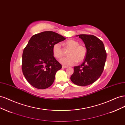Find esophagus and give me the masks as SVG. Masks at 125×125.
<instances>
[{"instance_id":"1","label":"esophagus","mask_w":125,"mask_h":125,"mask_svg":"<svg viewBox=\"0 0 125 125\" xmlns=\"http://www.w3.org/2000/svg\"><path fill=\"white\" fill-rule=\"evenodd\" d=\"M67 67H68L67 66H62V69H65V68H67Z\"/></svg>"}]
</instances>
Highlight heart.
Returning <instances> with one entry per match:
<instances>
[{"mask_svg":"<svg viewBox=\"0 0 125 125\" xmlns=\"http://www.w3.org/2000/svg\"><path fill=\"white\" fill-rule=\"evenodd\" d=\"M65 45L70 50L68 53L69 57L64 58L60 60L63 65L71 66L78 62H82L85 59L87 55V49L84 45H79L78 41L70 39L67 40ZM52 53L57 59H61L63 56V52L61 44L56 43L52 46Z\"/></svg>","mask_w":125,"mask_h":125,"instance_id":"1","label":"heart"}]
</instances>
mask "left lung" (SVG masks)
<instances>
[{
	"instance_id": "8db88e82",
	"label": "left lung",
	"mask_w": 125,
	"mask_h": 125,
	"mask_svg": "<svg viewBox=\"0 0 125 125\" xmlns=\"http://www.w3.org/2000/svg\"><path fill=\"white\" fill-rule=\"evenodd\" d=\"M78 36L83 41L87 55L81 65L74 67V73L70 79L77 85L86 86L93 83L100 77L104 70L107 54L103 43L95 36Z\"/></svg>"
}]
</instances>
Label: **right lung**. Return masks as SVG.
Wrapping results in <instances>:
<instances>
[{"label":"right lung","instance_id":"right-lung-1","mask_svg":"<svg viewBox=\"0 0 125 125\" xmlns=\"http://www.w3.org/2000/svg\"><path fill=\"white\" fill-rule=\"evenodd\" d=\"M66 39L52 31L33 35L22 54V70L29 83L35 88L44 89L54 81L57 71L62 65L54 57L52 46Z\"/></svg>","mask_w":125,"mask_h":125}]
</instances>
